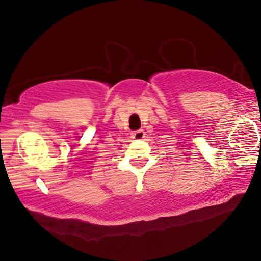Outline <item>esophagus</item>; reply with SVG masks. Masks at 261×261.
I'll list each match as a JSON object with an SVG mask.
<instances>
[{
  "mask_svg": "<svg viewBox=\"0 0 261 261\" xmlns=\"http://www.w3.org/2000/svg\"><path fill=\"white\" fill-rule=\"evenodd\" d=\"M131 137L136 139V140L143 139L144 137H145V131H144V130H136L131 134Z\"/></svg>",
  "mask_w": 261,
  "mask_h": 261,
  "instance_id": "esophagus-1",
  "label": "esophagus"
}]
</instances>
